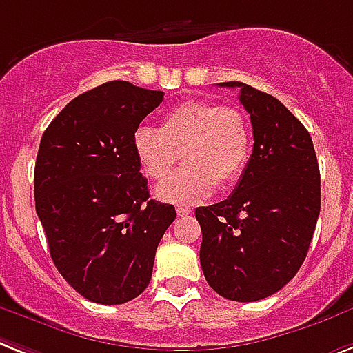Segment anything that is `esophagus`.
I'll return each instance as SVG.
<instances>
[{"instance_id":"34e87169","label":"esophagus","mask_w":353,"mask_h":353,"mask_svg":"<svg viewBox=\"0 0 353 353\" xmlns=\"http://www.w3.org/2000/svg\"><path fill=\"white\" fill-rule=\"evenodd\" d=\"M176 213H179V216H188L191 213V208H188V205H179Z\"/></svg>"}]
</instances>
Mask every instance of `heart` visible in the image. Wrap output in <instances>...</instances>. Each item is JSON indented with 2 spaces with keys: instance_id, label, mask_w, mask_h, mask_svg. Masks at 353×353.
I'll use <instances>...</instances> for the list:
<instances>
[{
  "instance_id": "heart-1",
  "label": "heart",
  "mask_w": 353,
  "mask_h": 353,
  "mask_svg": "<svg viewBox=\"0 0 353 353\" xmlns=\"http://www.w3.org/2000/svg\"><path fill=\"white\" fill-rule=\"evenodd\" d=\"M252 151V129L241 109L216 101L188 100L169 109L160 129L138 128L132 153L149 179L163 180L182 153L184 168L157 188L165 202L194 204L215 184L228 188L241 179Z\"/></svg>"
}]
</instances>
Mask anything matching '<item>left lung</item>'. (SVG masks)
<instances>
[{
    "mask_svg": "<svg viewBox=\"0 0 353 353\" xmlns=\"http://www.w3.org/2000/svg\"><path fill=\"white\" fill-rule=\"evenodd\" d=\"M253 128V153L235 191L196 208L200 266L211 288L239 303L261 301L288 284L306 259L321 211V174L303 123L272 94L241 81Z\"/></svg>",
    "mask_w": 353,
    "mask_h": 353,
    "instance_id": "left-lung-1",
    "label": "left lung"
}]
</instances>
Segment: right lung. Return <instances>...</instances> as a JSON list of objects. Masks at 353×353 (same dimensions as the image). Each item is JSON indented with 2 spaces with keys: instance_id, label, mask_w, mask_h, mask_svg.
<instances>
[{
  "instance_id": "right-lung-1",
  "label": "right lung",
  "mask_w": 353,
  "mask_h": 353,
  "mask_svg": "<svg viewBox=\"0 0 353 353\" xmlns=\"http://www.w3.org/2000/svg\"><path fill=\"white\" fill-rule=\"evenodd\" d=\"M163 100L107 81L69 101L45 129L34 168L36 213L61 277L98 304L148 288L154 253L176 211L149 199L132 134Z\"/></svg>"
}]
</instances>
